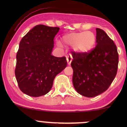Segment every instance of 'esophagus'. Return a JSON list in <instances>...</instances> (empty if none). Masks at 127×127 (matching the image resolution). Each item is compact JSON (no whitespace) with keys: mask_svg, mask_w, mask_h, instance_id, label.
I'll list each match as a JSON object with an SVG mask.
<instances>
[{"mask_svg":"<svg viewBox=\"0 0 127 127\" xmlns=\"http://www.w3.org/2000/svg\"><path fill=\"white\" fill-rule=\"evenodd\" d=\"M66 60L67 62V64L68 65H70L71 62L72 61V57L71 55H67L66 57Z\"/></svg>","mask_w":127,"mask_h":127,"instance_id":"esophagus-1","label":"esophagus"}]
</instances>
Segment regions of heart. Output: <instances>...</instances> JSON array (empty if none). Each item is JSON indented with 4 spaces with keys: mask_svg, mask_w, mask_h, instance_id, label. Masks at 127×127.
Wrapping results in <instances>:
<instances>
[{
    "mask_svg": "<svg viewBox=\"0 0 127 127\" xmlns=\"http://www.w3.org/2000/svg\"><path fill=\"white\" fill-rule=\"evenodd\" d=\"M64 44L73 46L78 53H88L94 48L96 43V36L91 32H72L62 37Z\"/></svg>",
    "mask_w": 127,
    "mask_h": 127,
    "instance_id": "b5f03b06",
    "label": "heart"
}]
</instances>
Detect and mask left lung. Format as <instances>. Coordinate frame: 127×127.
I'll list each match as a JSON object with an SVG mask.
<instances>
[{"instance_id": "left-lung-1", "label": "left lung", "mask_w": 127, "mask_h": 127, "mask_svg": "<svg viewBox=\"0 0 127 127\" xmlns=\"http://www.w3.org/2000/svg\"><path fill=\"white\" fill-rule=\"evenodd\" d=\"M96 43L88 53L72 54L73 84L79 94L87 97L106 91L117 73V48L106 32L98 28L96 29Z\"/></svg>"}]
</instances>
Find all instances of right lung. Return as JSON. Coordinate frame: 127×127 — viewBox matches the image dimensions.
<instances>
[{"label":"right lung","mask_w":127,"mask_h":127,"mask_svg":"<svg viewBox=\"0 0 127 127\" xmlns=\"http://www.w3.org/2000/svg\"><path fill=\"white\" fill-rule=\"evenodd\" d=\"M59 27L37 25L21 39L17 53L15 75L20 90L31 97L49 93L57 75L67 66L65 57L51 55Z\"/></svg>","instance_id":"obj_1"}]
</instances>
